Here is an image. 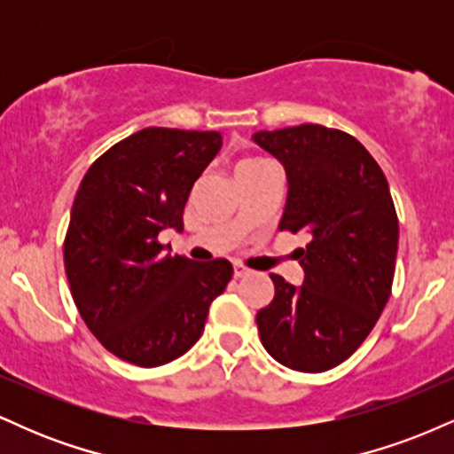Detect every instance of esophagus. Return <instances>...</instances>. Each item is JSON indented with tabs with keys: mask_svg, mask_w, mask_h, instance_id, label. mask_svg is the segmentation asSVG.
Here are the masks:
<instances>
[{
	"mask_svg": "<svg viewBox=\"0 0 454 454\" xmlns=\"http://www.w3.org/2000/svg\"><path fill=\"white\" fill-rule=\"evenodd\" d=\"M247 275H252V269L243 267V264H234V278L241 279V278H247Z\"/></svg>",
	"mask_w": 454,
	"mask_h": 454,
	"instance_id": "34e87169",
	"label": "esophagus"
}]
</instances>
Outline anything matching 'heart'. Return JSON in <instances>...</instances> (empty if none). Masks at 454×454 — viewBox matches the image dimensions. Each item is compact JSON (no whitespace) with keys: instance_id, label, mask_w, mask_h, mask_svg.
Segmentation results:
<instances>
[{"instance_id":"1","label":"heart","mask_w":454,"mask_h":454,"mask_svg":"<svg viewBox=\"0 0 454 454\" xmlns=\"http://www.w3.org/2000/svg\"><path fill=\"white\" fill-rule=\"evenodd\" d=\"M264 161H267V160H258V158H247V160L239 161L237 170H245V168H254V166H260V164H264Z\"/></svg>"}]
</instances>
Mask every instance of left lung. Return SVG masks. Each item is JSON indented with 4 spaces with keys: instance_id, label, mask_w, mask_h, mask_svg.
Wrapping results in <instances>:
<instances>
[{
    "instance_id": "1",
    "label": "left lung",
    "mask_w": 454,
    "mask_h": 454,
    "mask_svg": "<svg viewBox=\"0 0 454 454\" xmlns=\"http://www.w3.org/2000/svg\"><path fill=\"white\" fill-rule=\"evenodd\" d=\"M254 140L288 175L279 231L311 239L294 252L305 270L301 288L270 275L275 296L256 314L260 340L286 367L326 372L367 340L393 290L399 220L388 181L341 129L301 123Z\"/></svg>"
}]
</instances>
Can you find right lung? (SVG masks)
<instances>
[{"instance_id": "obj_1", "label": "right lung", "mask_w": 454, "mask_h": 454, "mask_svg": "<svg viewBox=\"0 0 454 454\" xmlns=\"http://www.w3.org/2000/svg\"><path fill=\"white\" fill-rule=\"evenodd\" d=\"M220 147V132L145 128L102 153L78 185L67 284L87 328L121 361L160 367L185 354L232 279L226 258L170 256L158 239L184 231L194 181Z\"/></svg>"}]
</instances>
